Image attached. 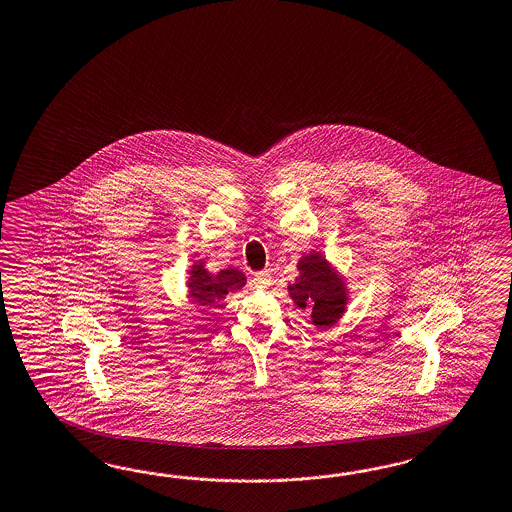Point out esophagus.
Returning <instances> with one entry per match:
<instances>
[{
	"label": "esophagus",
	"mask_w": 512,
	"mask_h": 512,
	"mask_svg": "<svg viewBox=\"0 0 512 512\" xmlns=\"http://www.w3.org/2000/svg\"><path fill=\"white\" fill-rule=\"evenodd\" d=\"M252 284L256 288H269L273 284V278H271L267 271H262V273H256V275L252 276Z\"/></svg>",
	"instance_id": "esophagus-1"
}]
</instances>
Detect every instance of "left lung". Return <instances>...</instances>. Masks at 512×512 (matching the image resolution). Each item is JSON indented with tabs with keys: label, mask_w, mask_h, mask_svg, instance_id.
Masks as SVG:
<instances>
[{
	"label": "left lung",
	"mask_w": 512,
	"mask_h": 512,
	"mask_svg": "<svg viewBox=\"0 0 512 512\" xmlns=\"http://www.w3.org/2000/svg\"><path fill=\"white\" fill-rule=\"evenodd\" d=\"M297 271L299 276L288 286L291 301L301 310H310L315 327L338 325L349 304L347 278L315 250L302 256L297 262Z\"/></svg>",
	"instance_id": "1"
}]
</instances>
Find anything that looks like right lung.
Returning <instances> with one entry per match:
<instances>
[{"mask_svg": "<svg viewBox=\"0 0 512 512\" xmlns=\"http://www.w3.org/2000/svg\"><path fill=\"white\" fill-rule=\"evenodd\" d=\"M187 295L198 306H215L223 301L228 293H234L247 284V276L237 269H221L219 273H210L204 260H197L187 271Z\"/></svg>", "mask_w": 512, "mask_h": 512, "instance_id": "obj_1", "label": "right lung"}]
</instances>
